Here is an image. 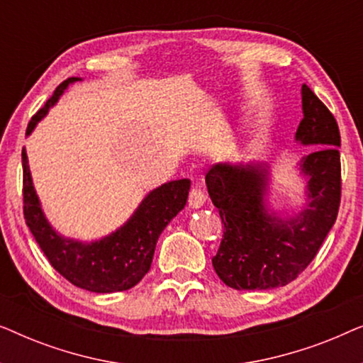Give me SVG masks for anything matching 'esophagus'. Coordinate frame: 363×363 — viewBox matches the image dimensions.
Segmentation results:
<instances>
[{
    "label": "esophagus",
    "mask_w": 363,
    "mask_h": 363,
    "mask_svg": "<svg viewBox=\"0 0 363 363\" xmlns=\"http://www.w3.org/2000/svg\"><path fill=\"white\" fill-rule=\"evenodd\" d=\"M205 201H206L205 191H203L200 186H193L190 191V196H188V206L193 208V210H196V208H201L205 205Z\"/></svg>",
    "instance_id": "1"
}]
</instances>
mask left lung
I'll list each match as a JSON object with an SVG mask.
<instances>
[{
    "mask_svg": "<svg viewBox=\"0 0 363 363\" xmlns=\"http://www.w3.org/2000/svg\"><path fill=\"white\" fill-rule=\"evenodd\" d=\"M302 118L296 142L311 147L299 170L307 180L306 205L281 218L266 205L269 170L264 163H218L206 188L225 225L213 267L226 286L266 291L294 281L324 242L340 206V132L320 99L302 86Z\"/></svg>",
    "mask_w": 363,
    "mask_h": 363,
    "instance_id": "left-lung-1",
    "label": "left lung"
}]
</instances>
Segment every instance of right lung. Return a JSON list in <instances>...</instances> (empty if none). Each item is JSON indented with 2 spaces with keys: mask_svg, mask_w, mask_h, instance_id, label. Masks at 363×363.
<instances>
[{
  "mask_svg": "<svg viewBox=\"0 0 363 363\" xmlns=\"http://www.w3.org/2000/svg\"><path fill=\"white\" fill-rule=\"evenodd\" d=\"M76 81L81 79L69 77L59 84L52 97L28 123L26 135H31L38 122L46 117L69 84ZM21 157L24 220L54 269L74 286L101 294L127 291L140 282L152 266L158 236L185 208L191 182L183 178L163 183L143 198L133 215L118 230L102 240L82 242L61 236L49 225L33 186L24 148Z\"/></svg>",
  "mask_w": 363,
  "mask_h": 363,
  "instance_id": "add662e5",
  "label": "right lung"
}]
</instances>
